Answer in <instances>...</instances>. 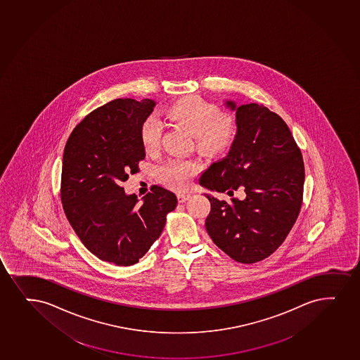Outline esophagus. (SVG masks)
<instances>
[{"instance_id":"34e87169","label":"esophagus","mask_w":360,"mask_h":360,"mask_svg":"<svg viewBox=\"0 0 360 360\" xmlns=\"http://www.w3.org/2000/svg\"><path fill=\"white\" fill-rule=\"evenodd\" d=\"M177 198L179 202H186V200L191 198V195L186 194V193H179V194L177 195Z\"/></svg>"}]
</instances>
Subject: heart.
<instances>
[{
	"mask_svg": "<svg viewBox=\"0 0 360 360\" xmlns=\"http://www.w3.org/2000/svg\"><path fill=\"white\" fill-rule=\"evenodd\" d=\"M166 118L193 136L195 146L207 155L226 152L236 136V122L233 115L220 113L219 107L198 96L181 98L166 110ZM141 140L147 152L158 148L160 129L148 120L143 124ZM196 166L188 161H174L160 169L162 182L174 189H182L195 174Z\"/></svg>",
	"mask_w": 360,
	"mask_h": 360,
	"instance_id": "1",
	"label": "heart"
}]
</instances>
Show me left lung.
<instances>
[{
    "mask_svg": "<svg viewBox=\"0 0 360 360\" xmlns=\"http://www.w3.org/2000/svg\"><path fill=\"white\" fill-rule=\"evenodd\" d=\"M236 136L228 155L205 169L199 184L231 196L224 201L206 193L211 212L205 226L230 258L260 262L283 243L299 216L304 191V160L292 132L278 115L258 103L237 106ZM245 191L243 200L233 191Z\"/></svg>",
    "mask_w": 360,
    "mask_h": 360,
    "instance_id": "1",
    "label": "left lung"
}]
</instances>
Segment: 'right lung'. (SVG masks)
Instances as JSON below:
<instances>
[{
	"label": "right lung",
	"instance_id": "1",
	"mask_svg": "<svg viewBox=\"0 0 360 360\" xmlns=\"http://www.w3.org/2000/svg\"><path fill=\"white\" fill-rule=\"evenodd\" d=\"M157 101L118 98L98 107L73 129L65 146L61 201L83 245L118 266L139 262L177 206L172 191L154 186L137 199L122 183L146 157L141 131Z\"/></svg>",
	"mask_w": 360,
	"mask_h": 360
}]
</instances>
